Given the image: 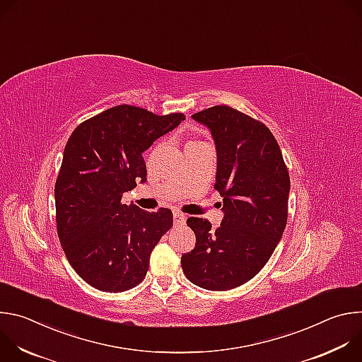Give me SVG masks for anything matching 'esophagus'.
<instances>
[{
  "mask_svg": "<svg viewBox=\"0 0 362 362\" xmlns=\"http://www.w3.org/2000/svg\"><path fill=\"white\" fill-rule=\"evenodd\" d=\"M173 221H175V225L180 226V225H183V223L186 222V215L182 214V212H179V211H175V214H173Z\"/></svg>",
  "mask_w": 362,
  "mask_h": 362,
  "instance_id": "obj_1",
  "label": "esophagus"
}]
</instances>
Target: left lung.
Returning <instances> with one entry per match:
<instances>
[{
	"instance_id": "obj_1",
	"label": "left lung",
	"mask_w": 362,
	"mask_h": 362,
	"mask_svg": "<svg viewBox=\"0 0 362 362\" xmlns=\"http://www.w3.org/2000/svg\"><path fill=\"white\" fill-rule=\"evenodd\" d=\"M215 139V189L223 197V221L216 230L208 219L189 218L194 249L182 255L186 278L204 289L228 291L243 285L272 256L288 221L289 173L272 132L229 106H214L192 116Z\"/></svg>"
}]
</instances>
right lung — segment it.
Returning <instances> with one entry per match:
<instances>
[{
  "instance_id": "right-lung-1",
  "label": "right lung",
  "mask_w": 362,
  "mask_h": 362,
  "mask_svg": "<svg viewBox=\"0 0 362 362\" xmlns=\"http://www.w3.org/2000/svg\"><path fill=\"white\" fill-rule=\"evenodd\" d=\"M185 120L119 105L80 123L71 133L56 180V222L63 250L88 285L123 292L139 285L150 253L172 228L168 208L146 212L122 203L146 180L143 151Z\"/></svg>"
}]
</instances>
